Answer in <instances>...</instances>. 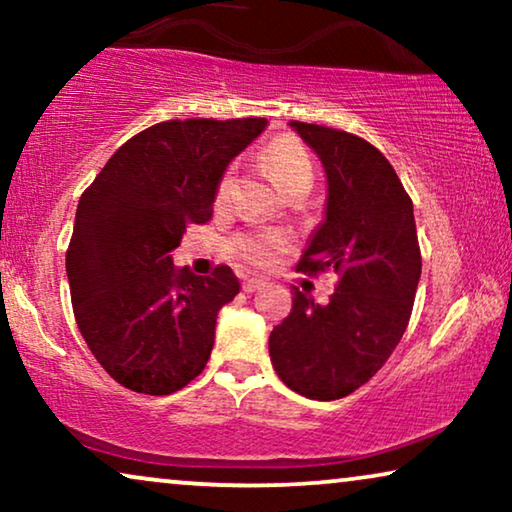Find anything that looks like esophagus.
<instances>
[{
	"mask_svg": "<svg viewBox=\"0 0 512 512\" xmlns=\"http://www.w3.org/2000/svg\"><path fill=\"white\" fill-rule=\"evenodd\" d=\"M263 286H265V279L263 277H247V279H244L242 289L247 291V293H254L258 289H263Z\"/></svg>",
	"mask_w": 512,
	"mask_h": 512,
	"instance_id": "esophagus-1",
	"label": "esophagus"
}]
</instances>
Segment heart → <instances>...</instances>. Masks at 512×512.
Masks as SVG:
<instances>
[{
    "label": "heart",
    "instance_id": "b5f03b06",
    "mask_svg": "<svg viewBox=\"0 0 512 512\" xmlns=\"http://www.w3.org/2000/svg\"><path fill=\"white\" fill-rule=\"evenodd\" d=\"M261 165L277 191L284 195L296 188H312L314 167L303 149V144L293 137H279L261 151ZM230 177L226 174L216 188V202L223 205L228 198ZM291 247V237L282 230H258V233H242L230 242V251L256 268H268L277 261V256Z\"/></svg>",
    "mask_w": 512,
    "mask_h": 512
}]
</instances>
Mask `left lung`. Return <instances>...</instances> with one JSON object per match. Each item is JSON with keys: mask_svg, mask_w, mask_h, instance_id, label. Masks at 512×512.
Instances as JSON below:
<instances>
[{"mask_svg": "<svg viewBox=\"0 0 512 512\" xmlns=\"http://www.w3.org/2000/svg\"><path fill=\"white\" fill-rule=\"evenodd\" d=\"M328 179L326 219L298 270H331L338 286L326 305L293 289V310L270 333V359L286 387L335 401L384 366L405 328L422 275L412 200L387 158L366 139L291 121Z\"/></svg>", "mask_w": 512, "mask_h": 512, "instance_id": "1", "label": "left lung"}]
</instances>
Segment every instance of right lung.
I'll return each instance as SVG.
<instances>
[{"instance_id":"right-lung-1","label":"right lung","mask_w":512,"mask_h":512,"mask_svg":"<svg viewBox=\"0 0 512 512\" xmlns=\"http://www.w3.org/2000/svg\"><path fill=\"white\" fill-rule=\"evenodd\" d=\"M265 123H156L128 139L83 191L67 249L74 317L125 389L167 396L207 366L216 314L240 282L228 265L212 277L174 268L170 251L191 223L212 219L223 172Z\"/></svg>"}]
</instances>
